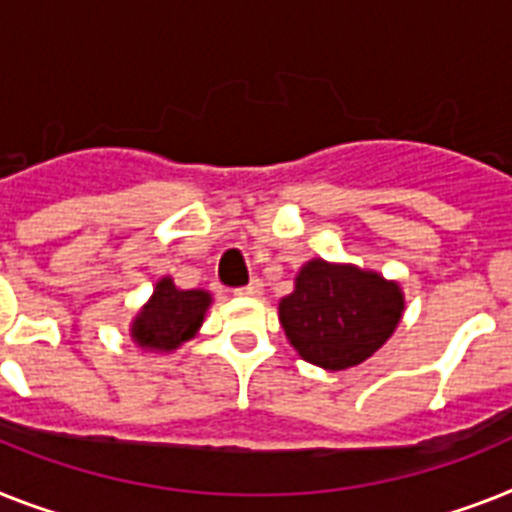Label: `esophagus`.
I'll list each match as a JSON object with an SVG mask.
<instances>
[{
	"mask_svg": "<svg viewBox=\"0 0 512 512\" xmlns=\"http://www.w3.org/2000/svg\"><path fill=\"white\" fill-rule=\"evenodd\" d=\"M261 290H264V282H261V280H251V282H248V285L238 287L235 293H238V295H248V298H259Z\"/></svg>",
	"mask_w": 512,
	"mask_h": 512,
	"instance_id": "34e87169",
	"label": "esophagus"
}]
</instances>
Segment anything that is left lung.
Returning <instances> with one entry per match:
<instances>
[{
    "mask_svg": "<svg viewBox=\"0 0 512 512\" xmlns=\"http://www.w3.org/2000/svg\"><path fill=\"white\" fill-rule=\"evenodd\" d=\"M403 290L353 264L311 259L280 301V324L298 356L327 371L358 366L390 340L403 316Z\"/></svg>",
    "mask_w": 512,
    "mask_h": 512,
    "instance_id": "8db88e82",
    "label": "left lung"
}]
</instances>
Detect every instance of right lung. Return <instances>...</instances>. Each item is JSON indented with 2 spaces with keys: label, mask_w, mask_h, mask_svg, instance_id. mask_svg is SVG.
Listing matches in <instances>:
<instances>
[{
  "label": "right lung",
  "mask_w": 512,
  "mask_h": 512,
  "mask_svg": "<svg viewBox=\"0 0 512 512\" xmlns=\"http://www.w3.org/2000/svg\"><path fill=\"white\" fill-rule=\"evenodd\" d=\"M209 306L211 295L206 290H180L172 277H162L149 303L130 324V337L141 348L172 353L190 337H196Z\"/></svg>",
  "instance_id": "obj_1"
}]
</instances>
